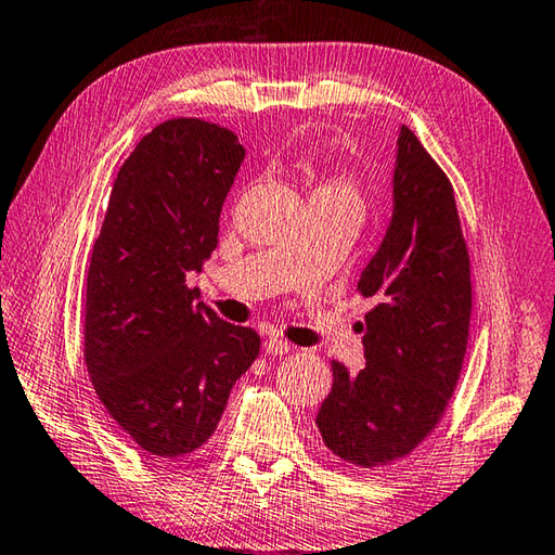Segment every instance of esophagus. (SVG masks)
Wrapping results in <instances>:
<instances>
[{"label":"esophagus","instance_id":"esophagus-1","mask_svg":"<svg viewBox=\"0 0 555 555\" xmlns=\"http://www.w3.org/2000/svg\"><path fill=\"white\" fill-rule=\"evenodd\" d=\"M291 344L288 340H284L281 336H269L264 340V350L269 352V356H286V352H291Z\"/></svg>","mask_w":555,"mask_h":555}]
</instances>
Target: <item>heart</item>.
I'll return each instance as SVG.
<instances>
[{"instance_id": "obj_1", "label": "heart", "mask_w": 555, "mask_h": 555, "mask_svg": "<svg viewBox=\"0 0 555 555\" xmlns=\"http://www.w3.org/2000/svg\"><path fill=\"white\" fill-rule=\"evenodd\" d=\"M314 195H340V197H350V199H356V203H358V191H356V185H352V181L348 179V176H344V173L332 176V179H328V181H324V183L317 185Z\"/></svg>"}]
</instances>
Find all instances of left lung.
I'll return each mask as SVG.
<instances>
[{
	"label": "left lung",
	"mask_w": 555,
	"mask_h": 555,
	"mask_svg": "<svg viewBox=\"0 0 555 555\" xmlns=\"http://www.w3.org/2000/svg\"><path fill=\"white\" fill-rule=\"evenodd\" d=\"M393 219L358 281L364 367L332 362L317 415L328 451L362 469L410 455L441 422L463 370L473 281L455 191L417 135L400 126Z\"/></svg>",
	"instance_id": "obj_1"
}]
</instances>
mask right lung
<instances>
[{
  "mask_svg": "<svg viewBox=\"0 0 555 555\" xmlns=\"http://www.w3.org/2000/svg\"><path fill=\"white\" fill-rule=\"evenodd\" d=\"M245 150L233 131L179 116L152 128L116 173L86 281L82 356L100 403L140 451H197L257 332L223 322L185 284L219 243Z\"/></svg>",
  "mask_w": 555,
  "mask_h": 555,
  "instance_id": "obj_1",
  "label": "right lung"
}]
</instances>
